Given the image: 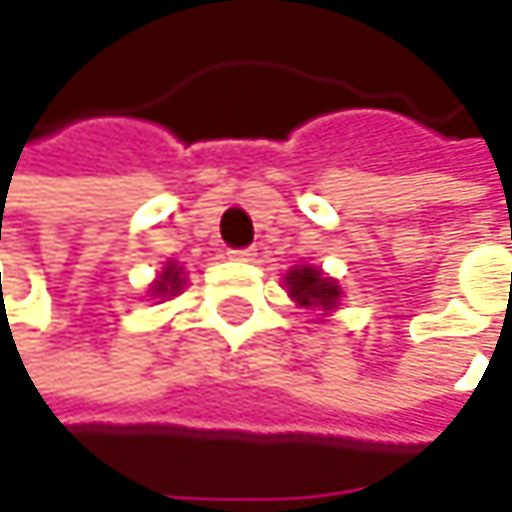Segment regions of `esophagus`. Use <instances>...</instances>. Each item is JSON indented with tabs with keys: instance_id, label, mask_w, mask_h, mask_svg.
I'll use <instances>...</instances> for the list:
<instances>
[{
	"instance_id": "obj_1",
	"label": "esophagus",
	"mask_w": 512,
	"mask_h": 512,
	"mask_svg": "<svg viewBox=\"0 0 512 512\" xmlns=\"http://www.w3.org/2000/svg\"><path fill=\"white\" fill-rule=\"evenodd\" d=\"M228 257H231V260H252V257H255V249H231Z\"/></svg>"
}]
</instances>
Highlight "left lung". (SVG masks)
Instances as JSON below:
<instances>
[{
  "instance_id": "left-lung-1",
  "label": "left lung",
  "mask_w": 512,
  "mask_h": 512,
  "mask_svg": "<svg viewBox=\"0 0 512 512\" xmlns=\"http://www.w3.org/2000/svg\"><path fill=\"white\" fill-rule=\"evenodd\" d=\"M287 293L302 305V308H335L341 290L332 278H326L320 269L314 266H299V269H290L287 278Z\"/></svg>"
}]
</instances>
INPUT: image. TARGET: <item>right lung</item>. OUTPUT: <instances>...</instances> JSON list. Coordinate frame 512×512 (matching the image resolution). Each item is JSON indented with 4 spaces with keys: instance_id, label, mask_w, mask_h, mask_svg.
Wrapping results in <instances>:
<instances>
[{
    "instance_id": "1",
    "label": "right lung",
    "mask_w": 512,
    "mask_h": 512,
    "mask_svg": "<svg viewBox=\"0 0 512 512\" xmlns=\"http://www.w3.org/2000/svg\"><path fill=\"white\" fill-rule=\"evenodd\" d=\"M180 272H183V266H177V263H168L165 269H162V275L154 281V287H151V293L154 296H174L177 290H183V278H180Z\"/></svg>"
}]
</instances>
